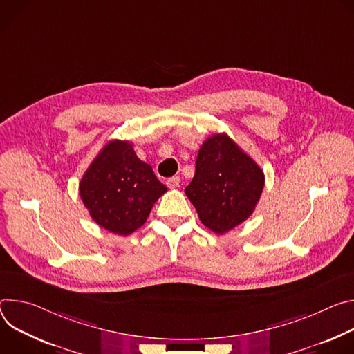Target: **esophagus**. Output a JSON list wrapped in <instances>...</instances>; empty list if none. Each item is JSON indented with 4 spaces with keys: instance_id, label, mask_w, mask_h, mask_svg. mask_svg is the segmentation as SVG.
I'll return each instance as SVG.
<instances>
[{
    "instance_id": "1",
    "label": "esophagus",
    "mask_w": 354,
    "mask_h": 354,
    "mask_svg": "<svg viewBox=\"0 0 354 354\" xmlns=\"http://www.w3.org/2000/svg\"><path fill=\"white\" fill-rule=\"evenodd\" d=\"M166 184H167V187L171 188V189H173V188H178V185H180V177H171V178L167 180Z\"/></svg>"
}]
</instances>
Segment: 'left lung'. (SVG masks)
<instances>
[{"instance_id": "1", "label": "left lung", "mask_w": 354, "mask_h": 354, "mask_svg": "<svg viewBox=\"0 0 354 354\" xmlns=\"http://www.w3.org/2000/svg\"><path fill=\"white\" fill-rule=\"evenodd\" d=\"M264 187V173L226 133H215L200 147L195 176L185 195L200 221L222 234L245 222Z\"/></svg>"}]
</instances>
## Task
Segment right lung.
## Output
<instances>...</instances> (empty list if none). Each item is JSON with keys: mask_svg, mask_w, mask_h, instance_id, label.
I'll return each mask as SVG.
<instances>
[{"mask_svg": "<svg viewBox=\"0 0 354 354\" xmlns=\"http://www.w3.org/2000/svg\"><path fill=\"white\" fill-rule=\"evenodd\" d=\"M80 197L101 227L127 236L140 227L167 191L128 140L108 142L80 181Z\"/></svg>", "mask_w": 354, "mask_h": 354, "instance_id": "obj_1", "label": "right lung"}]
</instances>
